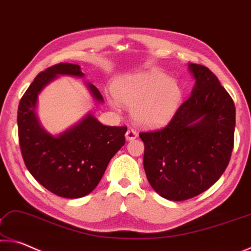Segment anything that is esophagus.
<instances>
[{
  "label": "esophagus",
  "instance_id": "1",
  "mask_svg": "<svg viewBox=\"0 0 251 251\" xmlns=\"http://www.w3.org/2000/svg\"><path fill=\"white\" fill-rule=\"evenodd\" d=\"M137 137H138V133L135 132V130H133V129H128V131L126 132V139L128 141L134 140Z\"/></svg>",
  "mask_w": 251,
  "mask_h": 251
}]
</instances>
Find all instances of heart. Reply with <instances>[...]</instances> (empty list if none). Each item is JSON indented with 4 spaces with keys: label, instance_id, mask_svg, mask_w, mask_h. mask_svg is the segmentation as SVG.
I'll use <instances>...</instances> for the list:
<instances>
[{
    "label": "heart",
    "instance_id": "heart-1",
    "mask_svg": "<svg viewBox=\"0 0 251 251\" xmlns=\"http://www.w3.org/2000/svg\"><path fill=\"white\" fill-rule=\"evenodd\" d=\"M181 101V89L160 71L126 75L117 81L110 105L132 108L134 121L145 126H161L171 120Z\"/></svg>",
    "mask_w": 251,
    "mask_h": 251
}]
</instances>
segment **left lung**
<instances>
[{
  "label": "left lung",
  "instance_id": "left-lung-1",
  "mask_svg": "<svg viewBox=\"0 0 251 251\" xmlns=\"http://www.w3.org/2000/svg\"><path fill=\"white\" fill-rule=\"evenodd\" d=\"M191 96L164 128L140 132L148 181L163 198L182 201L210 188L230 161L236 126L231 97L208 68L189 64Z\"/></svg>",
  "mask_w": 251,
  "mask_h": 251
}]
</instances>
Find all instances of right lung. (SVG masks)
I'll return each mask as SVG.
<instances>
[{
	"label": "right lung",
	"instance_id": "add662e5",
	"mask_svg": "<svg viewBox=\"0 0 251 251\" xmlns=\"http://www.w3.org/2000/svg\"><path fill=\"white\" fill-rule=\"evenodd\" d=\"M57 75L83 76L80 65L59 63L39 73L23 94L18 110L19 141L24 163L34 179L63 198L89 195L98 186L110 160L126 143V126H108L91 113L72 128L54 137L36 117L38 96ZM97 101L101 93L87 83Z\"/></svg>",
	"mask_w": 251,
	"mask_h": 251
}]
</instances>
